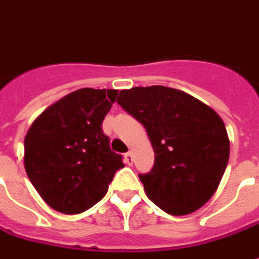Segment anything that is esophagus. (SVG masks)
<instances>
[{
  "mask_svg": "<svg viewBox=\"0 0 259 259\" xmlns=\"http://www.w3.org/2000/svg\"><path fill=\"white\" fill-rule=\"evenodd\" d=\"M124 161H126L127 165H132V163H133V154H132V152H126V154H124Z\"/></svg>",
  "mask_w": 259,
  "mask_h": 259,
  "instance_id": "obj_1",
  "label": "esophagus"
}]
</instances>
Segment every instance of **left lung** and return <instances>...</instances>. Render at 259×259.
Listing matches in <instances>:
<instances>
[{
	"instance_id": "8db88e82",
	"label": "left lung",
	"mask_w": 259,
	"mask_h": 259,
	"mask_svg": "<svg viewBox=\"0 0 259 259\" xmlns=\"http://www.w3.org/2000/svg\"><path fill=\"white\" fill-rule=\"evenodd\" d=\"M118 104L146 127L154 148V166L139 175L147 197L176 217L209 201L230 152L222 118L190 94L165 85L122 90Z\"/></svg>"
}]
</instances>
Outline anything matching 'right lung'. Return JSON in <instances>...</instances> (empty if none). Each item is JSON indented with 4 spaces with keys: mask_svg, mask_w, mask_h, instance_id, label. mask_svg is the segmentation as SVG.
Returning a JSON list of instances; mask_svg holds the SVG:
<instances>
[{
    "mask_svg": "<svg viewBox=\"0 0 259 259\" xmlns=\"http://www.w3.org/2000/svg\"><path fill=\"white\" fill-rule=\"evenodd\" d=\"M118 90L80 89L48 107L25 137V169L41 198L55 211H87L107 194L124 166L111 151L101 124Z\"/></svg>",
    "mask_w": 259,
    "mask_h": 259,
    "instance_id": "1",
    "label": "right lung"
}]
</instances>
